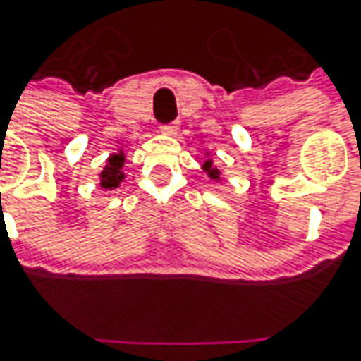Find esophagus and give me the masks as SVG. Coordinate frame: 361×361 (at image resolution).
<instances>
[{
  "mask_svg": "<svg viewBox=\"0 0 361 361\" xmlns=\"http://www.w3.org/2000/svg\"><path fill=\"white\" fill-rule=\"evenodd\" d=\"M176 130H178V124H176V122H171V124H162V126H160V132H162V134H174Z\"/></svg>",
  "mask_w": 361,
  "mask_h": 361,
  "instance_id": "34e87169",
  "label": "esophagus"
}]
</instances>
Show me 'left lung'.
Listing matches in <instances>:
<instances>
[{
    "label": "left lung",
    "mask_w": 361,
    "mask_h": 361,
    "mask_svg": "<svg viewBox=\"0 0 361 361\" xmlns=\"http://www.w3.org/2000/svg\"><path fill=\"white\" fill-rule=\"evenodd\" d=\"M207 157H209V152H207ZM202 171L209 174V178H213V180H221V171H219L215 164H213V159H207L204 162H202Z\"/></svg>",
    "instance_id": "8db88e82"
}]
</instances>
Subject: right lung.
<instances>
[{
    "instance_id": "obj_1",
    "label": "right lung",
    "mask_w": 361,
    "mask_h": 361,
    "mask_svg": "<svg viewBox=\"0 0 361 361\" xmlns=\"http://www.w3.org/2000/svg\"><path fill=\"white\" fill-rule=\"evenodd\" d=\"M124 150H118L114 154L108 157L104 171L100 173V187L106 190H114L120 187V183L124 180V173H122V166H124Z\"/></svg>"
}]
</instances>
